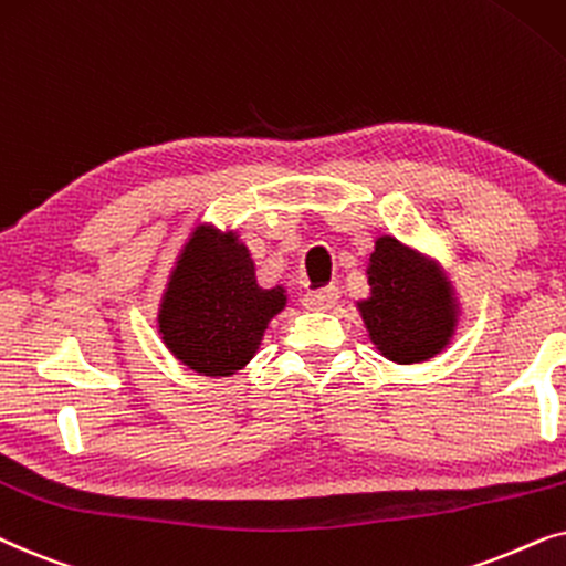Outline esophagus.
<instances>
[{
	"label": "esophagus",
	"instance_id": "obj_1",
	"mask_svg": "<svg viewBox=\"0 0 566 566\" xmlns=\"http://www.w3.org/2000/svg\"><path fill=\"white\" fill-rule=\"evenodd\" d=\"M336 303H338V287H334V284H328V287H321V290H311L303 297V305L307 311H331Z\"/></svg>",
	"mask_w": 566,
	"mask_h": 566
}]
</instances>
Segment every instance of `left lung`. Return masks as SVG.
<instances>
[{
	"mask_svg": "<svg viewBox=\"0 0 566 566\" xmlns=\"http://www.w3.org/2000/svg\"><path fill=\"white\" fill-rule=\"evenodd\" d=\"M370 295L357 300L367 336L396 365L434 359L453 344L461 300L448 271L419 248L378 235L367 259Z\"/></svg>",
	"mask_w": 566,
	"mask_h": 566,
	"instance_id": "obj_1",
	"label": "left lung"
}]
</instances>
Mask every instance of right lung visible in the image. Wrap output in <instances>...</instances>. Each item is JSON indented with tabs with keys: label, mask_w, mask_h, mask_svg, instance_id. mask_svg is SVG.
Segmentation results:
<instances>
[{
	"label": "right lung",
	"mask_w": 566,
	"mask_h": 566,
	"mask_svg": "<svg viewBox=\"0 0 566 566\" xmlns=\"http://www.w3.org/2000/svg\"><path fill=\"white\" fill-rule=\"evenodd\" d=\"M287 307V287H261L235 230L193 224L157 303V334L188 370L232 378L255 357L269 323Z\"/></svg>",
	"instance_id": "obj_1"
}]
</instances>
